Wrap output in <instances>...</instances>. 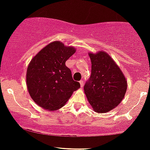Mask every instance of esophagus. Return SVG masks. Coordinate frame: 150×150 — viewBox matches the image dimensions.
Instances as JSON below:
<instances>
[{"label": "esophagus", "instance_id": "34e87169", "mask_svg": "<svg viewBox=\"0 0 150 150\" xmlns=\"http://www.w3.org/2000/svg\"><path fill=\"white\" fill-rule=\"evenodd\" d=\"M79 83H80V85H81V88H82V87H83V85H84V83H83V81H79Z\"/></svg>", "mask_w": 150, "mask_h": 150}]
</instances>
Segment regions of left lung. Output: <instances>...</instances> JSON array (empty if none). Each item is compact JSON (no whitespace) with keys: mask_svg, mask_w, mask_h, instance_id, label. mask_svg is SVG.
<instances>
[{"mask_svg":"<svg viewBox=\"0 0 150 150\" xmlns=\"http://www.w3.org/2000/svg\"><path fill=\"white\" fill-rule=\"evenodd\" d=\"M91 74L84 85L89 103L96 112H107L123 99L127 81L121 69L105 52L89 53Z\"/></svg>","mask_w":150,"mask_h":150,"instance_id":"8db88e82","label":"left lung"}]
</instances>
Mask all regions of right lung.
<instances>
[{
    "mask_svg": "<svg viewBox=\"0 0 150 150\" xmlns=\"http://www.w3.org/2000/svg\"><path fill=\"white\" fill-rule=\"evenodd\" d=\"M73 47L59 41L51 42L33 57L27 69L26 82L33 100L45 110L59 109L80 88L65 64L75 53Z\"/></svg>",
    "mask_w": 150,
    "mask_h": 150,
    "instance_id": "add662e5",
    "label": "right lung"
}]
</instances>
